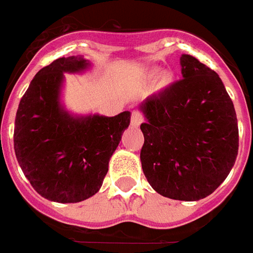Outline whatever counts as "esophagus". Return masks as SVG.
<instances>
[{"instance_id": "obj_1", "label": "esophagus", "mask_w": 253, "mask_h": 253, "mask_svg": "<svg viewBox=\"0 0 253 253\" xmlns=\"http://www.w3.org/2000/svg\"><path fill=\"white\" fill-rule=\"evenodd\" d=\"M142 123H143V115H142V113L132 111V115H130V125L132 126H139Z\"/></svg>"}]
</instances>
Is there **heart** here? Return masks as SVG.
I'll return each instance as SVG.
<instances>
[{"label":"heart","mask_w":253,"mask_h":253,"mask_svg":"<svg viewBox=\"0 0 253 253\" xmlns=\"http://www.w3.org/2000/svg\"><path fill=\"white\" fill-rule=\"evenodd\" d=\"M157 75V71L156 69H150V71H147L146 74H145V79L146 81H152L154 79ZM172 74L171 72H163L160 75L157 76V79H156V83H154V86H156V89H164V87H167V86H170L171 82H172Z\"/></svg>","instance_id":"1"}]
</instances>
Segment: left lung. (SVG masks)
<instances>
[{"mask_svg": "<svg viewBox=\"0 0 253 253\" xmlns=\"http://www.w3.org/2000/svg\"><path fill=\"white\" fill-rule=\"evenodd\" d=\"M182 78L142 103V170L156 192L199 201L217 189L238 154L234 104L218 75L189 54Z\"/></svg>", "mask_w": 253, "mask_h": 253, "instance_id": "1", "label": "left lung"}]
</instances>
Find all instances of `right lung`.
<instances>
[{
  "label": "right lung",
  "instance_id": "add662e5",
  "mask_svg": "<svg viewBox=\"0 0 253 253\" xmlns=\"http://www.w3.org/2000/svg\"><path fill=\"white\" fill-rule=\"evenodd\" d=\"M87 67L86 59L75 55L52 61L36 74L16 111V159L36 192L48 201L76 203L97 194L129 125V111L81 118L64 111L59 104L64 72Z\"/></svg>",
  "mask_w": 253,
  "mask_h": 253
}]
</instances>
